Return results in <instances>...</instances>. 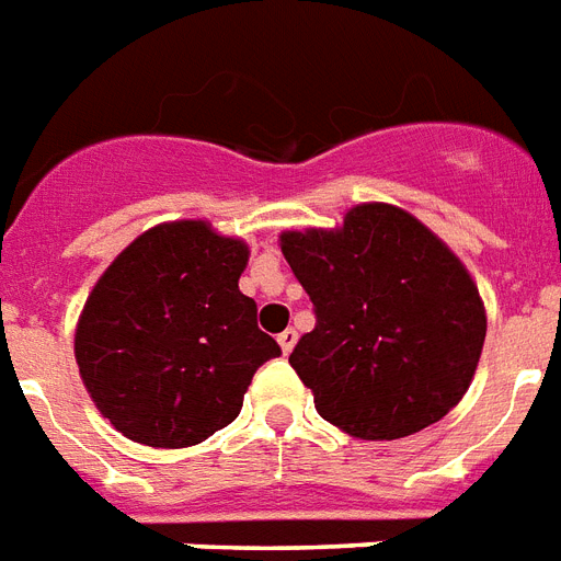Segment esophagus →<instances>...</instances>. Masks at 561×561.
<instances>
[{"mask_svg":"<svg viewBox=\"0 0 561 561\" xmlns=\"http://www.w3.org/2000/svg\"><path fill=\"white\" fill-rule=\"evenodd\" d=\"M276 341H279L282 353L288 356L290 350H294V344H297V332H294V329H285V332H279V337H276Z\"/></svg>","mask_w":561,"mask_h":561,"instance_id":"34e87169","label":"esophagus"}]
</instances>
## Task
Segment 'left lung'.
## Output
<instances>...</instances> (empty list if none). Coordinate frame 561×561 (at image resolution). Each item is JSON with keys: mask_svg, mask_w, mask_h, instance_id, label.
Instances as JSON below:
<instances>
[{"mask_svg": "<svg viewBox=\"0 0 561 561\" xmlns=\"http://www.w3.org/2000/svg\"><path fill=\"white\" fill-rule=\"evenodd\" d=\"M279 241L314 302L318 323L288 362L320 417L365 442L442 421L468 391L485 341L480 290L450 247L388 203Z\"/></svg>", "mask_w": 561, "mask_h": 561, "instance_id": "left-lung-1", "label": "left lung"}]
</instances>
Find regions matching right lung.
I'll list each match as a JSON object with an SVG mask.
<instances>
[{"label": "right lung", "mask_w": 561, "mask_h": 561, "mask_svg": "<svg viewBox=\"0 0 561 561\" xmlns=\"http://www.w3.org/2000/svg\"><path fill=\"white\" fill-rule=\"evenodd\" d=\"M247 262L241 238L176 220L108 264L81 309L76 362L114 430L176 450L238 417L252 374L282 353L238 288Z\"/></svg>", "instance_id": "1"}]
</instances>
